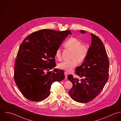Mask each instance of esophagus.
<instances>
[{
	"label": "esophagus",
	"instance_id": "esophagus-1",
	"mask_svg": "<svg viewBox=\"0 0 121 121\" xmlns=\"http://www.w3.org/2000/svg\"><path fill=\"white\" fill-rule=\"evenodd\" d=\"M64 74H65V78H66V79H67V77H68V73H67L66 72H65L64 73Z\"/></svg>",
	"mask_w": 121,
	"mask_h": 121
}]
</instances>
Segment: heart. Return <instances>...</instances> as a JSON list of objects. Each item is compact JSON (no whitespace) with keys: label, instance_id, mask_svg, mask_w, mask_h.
<instances>
[{"label":"heart","instance_id":"1","mask_svg":"<svg viewBox=\"0 0 121 121\" xmlns=\"http://www.w3.org/2000/svg\"><path fill=\"white\" fill-rule=\"evenodd\" d=\"M64 47L72 52L71 59L69 61H63L58 65L59 69L63 70L67 72H71L77 67L78 62H82L86 59L89 47L87 44H82L80 41L75 38H71L64 44ZM55 56L59 60L61 59V50L58 48L55 52Z\"/></svg>","mask_w":121,"mask_h":121}]
</instances>
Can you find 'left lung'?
Returning a JSON list of instances; mask_svg holds the SVG:
<instances>
[{"mask_svg":"<svg viewBox=\"0 0 121 121\" xmlns=\"http://www.w3.org/2000/svg\"><path fill=\"white\" fill-rule=\"evenodd\" d=\"M82 34L85 33L81 30ZM91 44L87 56L76 74L81 80L69 75L68 78L73 83L69 94L76 101L87 103L93 99L103 89L108 79L109 63L106 49L100 39L91 33Z\"/></svg>","mask_w":121,"mask_h":121,"instance_id":"8db88e82","label":"left lung"}]
</instances>
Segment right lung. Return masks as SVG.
Here are the masks:
<instances>
[{
  "instance_id": "1",
  "label": "right lung",
  "mask_w": 121,
  "mask_h": 121,
  "mask_svg": "<svg viewBox=\"0 0 121 121\" xmlns=\"http://www.w3.org/2000/svg\"><path fill=\"white\" fill-rule=\"evenodd\" d=\"M70 30L44 29L32 33L21 44L15 62L14 78L28 99L40 101L50 94L51 86L63 80L64 71L54 69L55 52Z\"/></svg>"
}]
</instances>
